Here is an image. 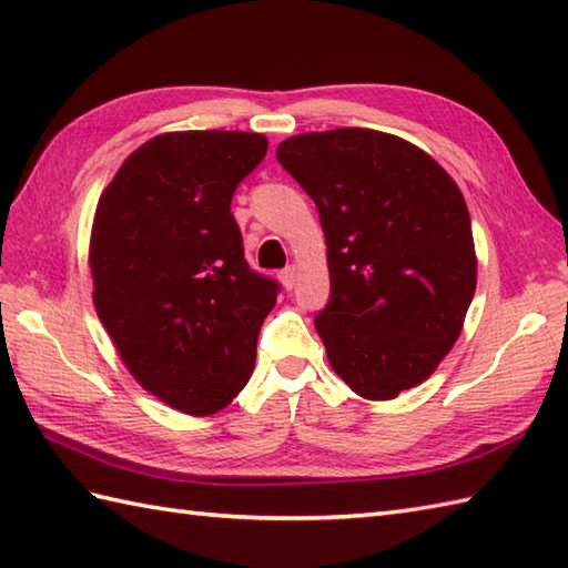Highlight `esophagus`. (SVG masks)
I'll use <instances>...</instances> for the list:
<instances>
[{
    "label": "esophagus",
    "mask_w": 568,
    "mask_h": 568,
    "mask_svg": "<svg viewBox=\"0 0 568 568\" xmlns=\"http://www.w3.org/2000/svg\"><path fill=\"white\" fill-rule=\"evenodd\" d=\"M277 277H281L285 291H293L295 283H297V268H295V265H287V268L281 271V275H277Z\"/></svg>",
    "instance_id": "1"
}]
</instances>
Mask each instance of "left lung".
<instances>
[{
	"instance_id": "8db88e82",
	"label": "left lung",
	"mask_w": 568,
	"mask_h": 568,
	"mask_svg": "<svg viewBox=\"0 0 568 568\" xmlns=\"http://www.w3.org/2000/svg\"><path fill=\"white\" fill-rule=\"evenodd\" d=\"M277 161L315 200L332 297L315 327L366 400H393L452 352L476 293L470 216L454 178L415 143L376 129L310 131Z\"/></svg>"
}]
</instances>
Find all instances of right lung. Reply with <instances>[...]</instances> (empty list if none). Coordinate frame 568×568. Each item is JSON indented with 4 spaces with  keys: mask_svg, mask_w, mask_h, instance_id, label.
Masks as SVG:
<instances>
[{
    "mask_svg": "<svg viewBox=\"0 0 568 568\" xmlns=\"http://www.w3.org/2000/svg\"><path fill=\"white\" fill-rule=\"evenodd\" d=\"M268 139L165 131L102 190L88 263L98 317L143 390L192 417L220 413L248 383L277 285L244 261L236 185Z\"/></svg>",
    "mask_w": 568,
    "mask_h": 568,
    "instance_id": "1",
    "label": "right lung"
}]
</instances>
